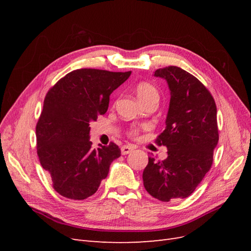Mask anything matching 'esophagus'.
Segmentation results:
<instances>
[{"mask_svg":"<svg viewBox=\"0 0 251 251\" xmlns=\"http://www.w3.org/2000/svg\"><path fill=\"white\" fill-rule=\"evenodd\" d=\"M133 150L134 149L130 146H124V147H121V154L127 155V154H130Z\"/></svg>","mask_w":251,"mask_h":251,"instance_id":"1","label":"esophagus"}]
</instances>
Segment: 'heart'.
<instances>
[{
  "instance_id": "b5f03b06",
  "label": "heart",
  "mask_w": 251,
  "mask_h": 251,
  "mask_svg": "<svg viewBox=\"0 0 251 251\" xmlns=\"http://www.w3.org/2000/svg\"><path fill=\"white\" fill-rule=\"evenodd\" d=\"M135 92L141 103L151 101V100L158 101L159 100V92L157 88L154 85H151V83L147 81L139 82L135 88Z\"/></svg>"
}]
</instances>
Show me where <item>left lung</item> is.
Here are the masks:
<instances>
[{
	"label": "left lung",
	"instance_id": "8db88e82",
	"mask_svg": "<svg viewBox=\"0 0 251 251\" xmlns=\"http://www.w3.org/2000/svg\"><path fill=\"white\" fill-rule=\"evenodd\" d=\"M166 80L171 100L165 128L156 139L168 148V158L149 163L143 185L154 198L169 202L192 195L212 164L219 140L214 97L194 75L176 66L155 71Z\"/></svg>",
	"mask_w": 251,
	"mask_h": 251
}]
</instances>
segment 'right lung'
Segmentation results:
<instances>
[{
	"mask_svg": "<svg viewBox=\"0 0 251 251\" xmlns=\"http://www.w3.org/2000/svg\"><path fill=\"white\" fill-rule=\"evenodd\" d=\"M131 73L77 69L48 91L35 130L37 155L63 197L83 200L95 194L120 157L113 142L92 148L90 123L107 112L110 95Z\"/></svg>",
	"mask_w": 251,
	"mask_h": 251,
	"instance_id": "right-lung-1",
	"label": "right lung"
}]
</instances>
